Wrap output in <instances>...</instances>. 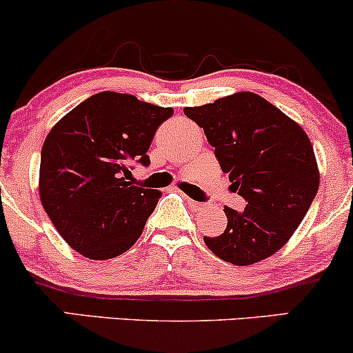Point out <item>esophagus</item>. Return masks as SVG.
Segmentation results:
<instances>
[{
  "mask_svg": "<svg viewBox=\"0 0 353 353\" xmlns=\"http://www.w3.org/2000/svg\"><path fill=\"white\" fill-rule=\"evenodd\" d=\"M188 204H189L192 209H197V210L204 209V204H201V202H197V201H194V199H189V197H188Z\"/></svg>",
  "mask_w": 353,
  "mask_h": 353,
  "instance_id": "obj_1",
  "label": "esophagus"
}]
</instances>
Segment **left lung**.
<instances>
[{
    "label": "left lung",
    "instance_id": "obj_1",
    "mask_svg": "<svg viewBox=\"0 0 353 353\" xmlns=\"http://www.w3.org/2000/svg\"><path fill=\"white\" fill-rule=\"evenodd\" d=\"M216 149L230 190L247 202L225 205L228 228L205 245L222 261L250 265L281 250L301 225L319 190V165L305 131L255 92L184 108Z\"/></svg>",
    "mask_w": 353,
    "mask_h": 353
}]
</instances>
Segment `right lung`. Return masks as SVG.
<instances>
[{
	"mask_svg": "<svg viewBox=\"0 0 353 353\" xmlns=\"http://www.w3.org/2000/svg\"><path fill=\"white\" fill-rule=\"evenodd\" d=\"M172 108L103 91L52 125L39 165V199L61 237L92 261L131 249L161 190L132 185L131 164H149V145Z\"/></svg>",
	"mask_w": 353,
	"mask_h": 353,
	"instance_id": "1",
	"label": "right lung"
}]
</instances>
